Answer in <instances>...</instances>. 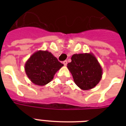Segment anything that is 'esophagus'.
<instances>
[{"label": "esophagus", "mask_w": 126, "mask_h": 126, "mask_svg": "<svg viewBox=\"0 0 126 126\" xmlns=\"http://www.w3.org/2000/svg\"><path fill=\"white\" fill-rule=\"evenodd\" d=\"M63 65H65V66H66V65H67V61H66V60H65V61H63Z\"/></svg>", "instance_id": "34e87169"}]
</instances>
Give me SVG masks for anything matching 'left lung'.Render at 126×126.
Returning a JSON list of instances; mask_svg holds the SVG:
<instances>
[{
	"label": "left lung",
	"instance_id": "obj_1",
	"mask_svg": "<svg viewBox=\"0 0 126 126\" xmlns=\"http://www.w3.org/2000/svg\"><path fill=\"white\" fill-rule=\"evenodd\" d=\"M67 67L75 84L82 90L94 88L102 77V69L95 57L91 53L74 54Z\"/></svg>",
	"mask_w": 126,
	"mask_h": 126
}]
</instances>
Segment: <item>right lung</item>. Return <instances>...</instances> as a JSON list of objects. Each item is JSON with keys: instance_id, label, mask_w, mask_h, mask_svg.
<instances>
[{"instance_id": "1", "label": "right lung", "mask_w": 126, "mask_h": 126, "mask_svg": "<svg viewBox=\"0 0 126 126\" xmlns=\"http://www.w3.org/2000/svg\"><path fill=\"white\" fill-rule=\"evenodd\" d=\"M63 64L47 51H36L25 63V69L32 82L44 86L53 79V76Z\"/></svg>"}]
</instances>
